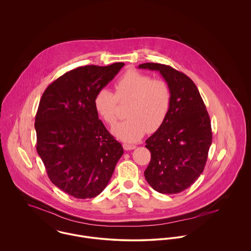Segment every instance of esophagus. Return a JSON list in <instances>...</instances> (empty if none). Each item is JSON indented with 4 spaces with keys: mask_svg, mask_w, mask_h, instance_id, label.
Listing matches in <instances>:
<instances>
[{
    "mask_svg": "<svg viewBox=\"0 0 251 251\" xmlns=\"http://www.w3.org/2000/svg\"><path fill=\"white\" fill-rule=\"evenodd\" d=\"M123 147L126 151H130V150H133L136 148V146L134 144L130 143H124L123 144Z\"/></svg>",
    "mask_w": 251,
    "mask_h": 251,
    "instance_id": "obj_1",
    "label": "esophagus"
}]
</instances>
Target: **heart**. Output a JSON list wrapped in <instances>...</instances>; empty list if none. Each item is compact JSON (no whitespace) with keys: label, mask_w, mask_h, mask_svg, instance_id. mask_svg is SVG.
<instances>
[{"label":"heart","mask_w":251,"mask_h":251,"mask_svg":"<svg viewBox=\"0 0 251 251\" xmlns=\"http://www.w3.org/2000/svg\"><path fill=\"white\" fill-rule=\"evenodd\" d=\"M128 100V118L115 125L112 133L121 140L134 142L147 131L154 132L162 126L171 106V91L165 81L130 70L115 83V94L105 88L99 90L94 105L100 117L113 125L118 118V101Z\"/></svg>","instance_id":"b5f03b06"}]
</instances>
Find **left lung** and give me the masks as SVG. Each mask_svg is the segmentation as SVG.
I'll list each match as a JSON object with an SVG mask.
<instances>
[{"label":"left lung","mask_w":251,"mask_h":251,"mask_svg":"<svg viewBox=\"0 0 251 251\" xmlns=\"http://www.w3.org/2000/svg\"><path fill=\"white\" fill-rule=\"evenodd\" d=\"M138 69L159 72L171 91L166 120L146 140L151 161L144 175L155 191L176 194L194 183L204 170L213 139L210 116L197 87L184 73L154 63Z\"/></svg>","instance_id":"left-lung-1"}]
</instances>
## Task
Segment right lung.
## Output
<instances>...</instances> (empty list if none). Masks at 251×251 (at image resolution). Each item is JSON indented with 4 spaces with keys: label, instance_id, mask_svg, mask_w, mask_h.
Listing matches in <instances>:
<instances>
[{
    "label": "right lung",
    "instance_id": "add662e5",
    "mask_svg": "<svg viewBox=\"0 0 251 251\" xmlns=\"http://www.w3.org/2000/svg\"><path fill=\"white\" fill-rule=\"evenodd\" d=\"M125 66H85L44 91L36 112V151L50 180L78 199L100 194L124 149L99 119L94 99Z\"/></svg>",
    "mask_w": 251,
    "mask_h": 251
}]
</instances>
